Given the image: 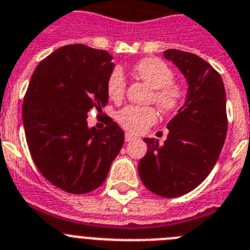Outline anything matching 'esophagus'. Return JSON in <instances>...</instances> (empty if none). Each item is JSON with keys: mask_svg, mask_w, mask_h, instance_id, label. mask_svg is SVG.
<instances>
[{"mask_svg": "<svg viewBox=\"0 0 250 250\" xmlns=\"http://www.w3.org/2000/svg\"><path fill=\"white\" fill-rule=\"evenodd\" d=\"M134 136L133 134H131V133H125V142H131L132 140H134Z\"/></svg>", "mask_w": 250, "mask_h": 250, "instance_id": "esophagus-1", "label": "esophagus"}]
</instances>
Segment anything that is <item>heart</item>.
<instances>
[{"label":"heart","mask_w":250,"mask_h":250,"mask_svg":"<svg viewBox=\"0 0 250 250\" xmlns=\"http://www.w3.org/2000/svg\"><path fill=\"white\" fill-rule=\"evenodd\" d=\"M133 73L145 83L148 84L153 92L151 99L165 112L177 109L184 98V90L173 80V70L157 58H146L133 66ZM125 77L122 69L114 68L108 75L107 94L112 101H121L125 93ZM158 117L153 107H134L128 105L117 113V121L123 128L133 133H142Z\"/></svg>","instance_id":"heart-1"}]
</instances>
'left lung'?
Wrapping results in <instances>:
<instances>
[{"label": "left lung", "mask_w": 250, "mask_h": 250, "mask_svg": "<svg viewBox=\"0 0 250 250\" xmlns=\"http://www.w3.org/2000/svg\"><path fill=\"white\" fill-rule=\"evenodd\" d=\"M164 56L188 82L185 103L167 123L164 145L145 138L138 164L143 185L162 197H177L200 185L215 166L228 131L227 94L220 74L195 54L170 49Z\"/></svg>", "instance_id": "left-lung-1"}]
</instances>
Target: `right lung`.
I'll return each instance as SVG.
<instances>
[{
	"instance_id": "1",
	"label": "right lung",
	"mask_w": 250,
	"mask_h": 250,
	"mask_svg": "<svg viewBox=\"0 0 250 250\" xmlns=\"http://www.w3.org/2000/svg\"><path fill=\"white\" fill-rule=\"evenodd\" d=\"M112 59L105 50L82 44L60 47L35 69L23 98L32 160L47 181L70 194L99 188L125 142V132L109 117L103 129L86 121L92 108L107 105Z\"/></svg>"
}]
</instances>
